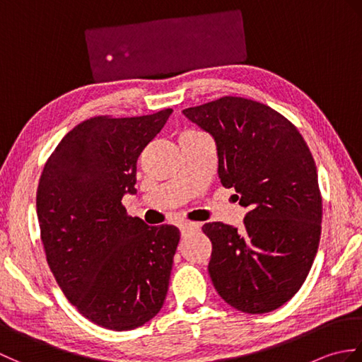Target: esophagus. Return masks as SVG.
<instances>
[{
    "label": "esophagus",
    "mask_w": 362,
    "mask_h": 362,
    "mask_svg": "<svg viewBox=\"0 0 362 362\" xmlns=\"http://www.w3.org/2000/svg\"><path fill=\"white\" fill-rule=\"evenodd\" d=\"M179 228H180L182 236H185V235H188L191 232H194V230H197L199 224H196V222H182V224L179 226Z\"/></svg>",
    "instance_id": "obj_1"
}]
</instances>
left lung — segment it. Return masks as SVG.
Here are the masks:
<instances>
[{"instance_id": "1", "label": "left lung", "mask_w": 362, "mask_h": 362, "mask_svg": "<svg viewBox=\"0 0 362 362\" xmlns=\"http://www.w3.org/2000/svg\"><path fill=\"white\" fill-rule=\"evenodd\" d=\"M183 115L216 144L218 175L247 206L244 228L206 222L209 272L235 310L271 313L294 297L320 240L317 169L303 136L271 107L224 96Z\"/></svg>"}]
</instances>
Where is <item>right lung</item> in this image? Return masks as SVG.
<instances>
[{
	"label": "right lung",
	"instance_id": "add662e5",
	"mask_svg": "<svg viewBox=\"0 0 362 362\" xmlns=\"http://www.w3.org/2000/svg\"><path fill=\"white\" fill-rule=\"evenodd\" d=\"M171 113L81 122L38 182L37 216L51 272L82 316L115 332L144 325L166 298L179 228L127 216L121 199L136 193V158Z\"/></svg>",
	"mask_w": 362,
	"mask_h": 362
}]
</instances>
